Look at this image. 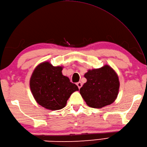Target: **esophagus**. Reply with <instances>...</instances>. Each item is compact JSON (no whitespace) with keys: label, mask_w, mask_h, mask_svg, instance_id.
<instances>
[{"label":"esophagus","mask_w":147,"mask_h":147,"mask_svg":"<svg viewBox=\"0 0 147 147\" xmlns=\"http://www.w3.org/2000/svg\"><path fill=\"white\" fill-rule=\"evenodd\" d=\"M76 85H77L78 87V88H79V89H80L81 88H82V83H81V82L77 83H76Z\"/></svg>","instance_id":"esophagus-1"}]
</instances>
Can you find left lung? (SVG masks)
<instances>
[{"mask_svg": "<svg viewBox=\"0 0 147 147\" xmlns=\"http://www.w3.org/2000/svg\"><path fill=\"white\" fill-rule=\"evenodd\" d=\"M87 82L80 93L90 107L100 109L113 103L119 88V78L113 69L108 65L88 70L85 74Z\"/></svg>", "mask_w": 147, "mask_h": 147, "instance_id": "obj_1", "label": "left lung"}]
</instances>
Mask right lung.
<instances>
[{
	"mask_svg": "<svg viewBox=\"0 0 147 147\" xmlns=\"http://www.w3.org/2000/svg\"><path fill=\"white\" fill-rule=\"evenodd\" d=\"M61 66L54 67L49 62L37 66L30 78V88L37 103L49 110L64 108L71 95L78 87L62 74Z\"/></svg>",
	"mask_w": 147,
	"mask_h": 147,
	"instance_id": "add662e5",
	"label": "right lung"
}]
</instances>
